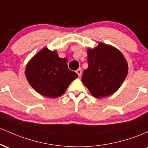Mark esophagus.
<instances>
[{"label":"esophagus","instance_id":"1","mask_svg":"<svg viewBox=\"0 0 148 148\" xmlns=\"http://www.w3.org/2000/svg\"><path fill=\"white\" fill-rule=\"evenodd\" d=\"M76 73H77L78 74L79 77H80L81 75H82V70H81L80 69H77V71H76Z\"/></svg>","mask_w":148,"mask_h":148}]
</instances>
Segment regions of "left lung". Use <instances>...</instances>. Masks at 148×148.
Wrapping results in <instances>:
<instances>
[{
	"mask_svg": "<svg viewBox=\"0 0 148 148\" xmlns=\"http://www.w3.org/2000/svg\"><path fill=\"white\" fill-rule=\"evenodd\" d=\"M87 49L88 68L82 82L94 97H106L117 92L128 74V64L122 53L105 43Z\"/></svg>",
	"mask_w": 148,
	"mask_h": 148,
	"instance_id": "8db88e82",
	"label": "left lung"
}]
</instances>
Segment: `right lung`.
<instances>
[{"label":"right lung","mask_w":148,"mask_h":148,"mask_svg":"<svg viewBox=\"0 0 148 148\" xmlns=\"http://www.w3.org/2000/svg\"><path fill=\"white\" fill-rule=\"evenodd\" d=\"M67 59L60 58L56 50L44 47L30 59L25 75L36 92L48 98L61 96L71 82L78 77L69 69Z\"/></svg>","instance_id":"right-lung-1"}]
</instances>
